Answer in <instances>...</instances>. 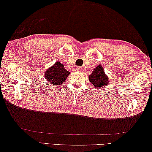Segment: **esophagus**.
Returning <instances> with one entry per match:
<instances>
[{
  "label": "esophagus",
  "mask_w": 152,
  "mask_h": 152,
  "mask_svg": "<svg viewBox=\"0 0 152 152\" xmlns=\"http://www.w3.org/2000/svg\"><path fill=\"white\" fill-rule=\"evenodd\" d=\"M76 70H78V71H79V72H81V71H83V69L82 67H80V66H78L76 68Z\"/></svg>",
  "instance_id": "34e87169"
}]
</instances>
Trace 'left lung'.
Wrapping results in <instances>:
<instances>
[{
    "label": "left lung",
    "mask_w": 152,
    "mask_h": 152,
    "mask_svg": "<svg viewBox=\"0 0 152 152\" xmlns=\"http://www.w3.org/2000/svg\"><path fill=\"white\" fill-rule=\"evenodd\" d=\"M89 80L94 86L95 90L101 89L108 83V76L104 73V69L101 64L93 70L92 74L89 76Z\"/></svg>",
    "instance_id": "left-lung-1"
}]
</instances>
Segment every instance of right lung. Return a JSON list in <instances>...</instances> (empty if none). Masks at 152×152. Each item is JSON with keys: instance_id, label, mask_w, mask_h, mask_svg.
I'll list each match as a JSON object with an SVG mask.
<instances>
[{"instance_id": "add662e5", "label": "right lung", "mask_w": 152, "mask_h": 152, "mask_svg": "<svg viewBox=\"0 0 152 152\" xmlns=\"http://www.w3.org/2000/svg\"><path fill=\"white\" fill-rule=\"evenodd\" d=\"M70 72L67 71L63 64L57 61L53 66L49 68L45 72L44 76L48 82L53 86H59L65 81Z\"/></svg>"}]
</instances>
